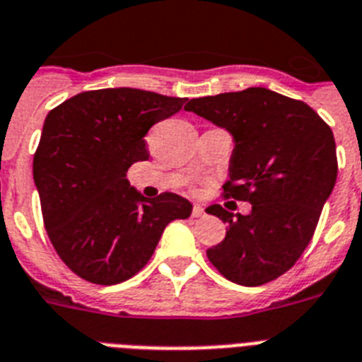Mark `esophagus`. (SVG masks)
Returning <instances> with one entry per match:
<instances>
[{
    "label": "esophagus",
    "instance_id": "34e87169",
    "mask_svg": "<svg viewBox=\"0 0 362 362\" xmlns=\"http://www.w3.org/2000/svg\"><path fill=\"white\" fill-rule=\"evenodd\" d=\"M191 216L202 217V216H204V208H202L201 204H195V206H193V211H191Z\"/></svg>",
    "mask_w": 362,
    "mask_h": 362
}]
</instances>
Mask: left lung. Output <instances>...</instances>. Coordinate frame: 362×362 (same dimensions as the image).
<instances>
[{
    "label": "left lung",
    "instance_id": "obj_1",
    "mask_svg": "<svg viewBox=\"0 0 362 362\" xmlns=\"http://www.w3.org/2000/svg\"><path fill=\"white\" fill-rule=\"evenodd\" d=\"M186 110L232 135L223 189L227 199L251 202L247 216L206 208L228 225L208 260L242 286L281 277L313 240L337 182L333 132L310 105L264 87L193 98Z\"/></svg>",
    "mask_w": 362,
    "mask_h": 362
}]
</instances>
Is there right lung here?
<instances>
[{"mask_svg":"<svg viewBox=\"0 0 362 362\" xmlns=\"http://www.w3.org/2000/svg\"><path fill=\"white\" fill-rule=\"evenodd\" d=\"M186 98L141 89L79 93L44 120L33 158L44 227L66 266L95 284H119L145 267L165 227L191 216L176 193L146 199L126 173L148 160L145 135Z\"/></svg>","mask_w":362,"mask_h":362,"instance_id":"1","label":"right lung"}]
</instances>
